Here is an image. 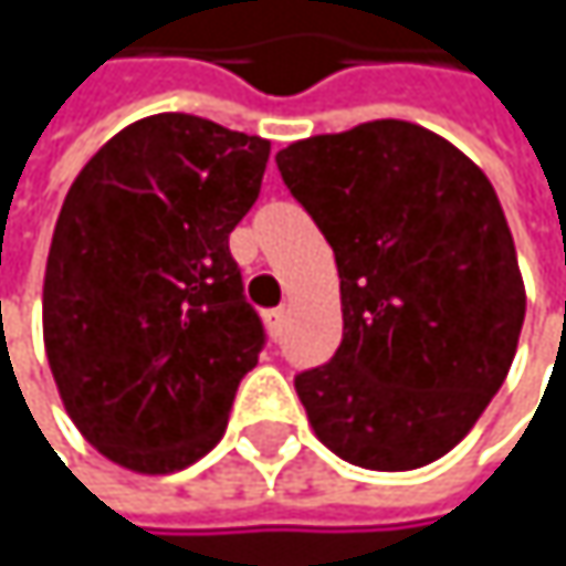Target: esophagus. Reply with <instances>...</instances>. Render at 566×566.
<instances>
[{
  "label": "esophagus",
  "instance_id": "34e87169",
  "mask_svg": "<svg viewBox=\"0 0 566 566\" xmlns=\"http://www.w3.org/2000/svg\"><path fill=\"white\" fill-rule=\"evenodd\" d=\"M265 324H269V334H272L275 340H282L284 307H275V311H269V314H265Z\"/></svg>",
  "mask_w": 566,
  "mask_h": 566
}]
</instances>
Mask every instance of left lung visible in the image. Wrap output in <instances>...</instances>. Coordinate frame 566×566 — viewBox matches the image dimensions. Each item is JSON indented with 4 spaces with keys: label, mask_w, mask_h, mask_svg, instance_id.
Wrapping results in <instances>:
<instances>
[{
    "label": "left lung",
    "mask_w": 566,
    "mask_h": 566,
    "mask_svg": "<svg viewBox=\"0 0 566 566\" xmlns=\"http://www.w3.org/2000/svg\"><path fill=\"white\" fill-rule=\"evenodd\" d=\"M275 164L340 275L344 340L294 377L317 439L374 472L436 462L505 384L524 324L489 176L406 120L307 137Z\"/></svg>",
    "instance_id": "1"
}]
</instances>
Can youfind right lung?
I'll return each instance as SVG.
<instances>
[{
	"label": "right lung",
	"mask_w": 566,
	"mask_h": 566,
	"mask_svg": "<svg viewBox=\"0 0 566 566\" xmlns=\"http://www.w3.org/2000/svg\"><path fill=\"white\" fill-rule=\"evenodd\" d=\"M272 144L192 114L111 137L71 182L45 269V350L81 436L164 475L226 432L265 327L229 232L255 206Z\"/></svg>",
	"instance_id": "1"
}]
</instances>
